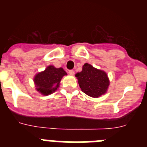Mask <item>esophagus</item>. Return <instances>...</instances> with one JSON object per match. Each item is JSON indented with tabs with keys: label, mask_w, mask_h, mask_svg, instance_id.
<instances>
[{
	"label": "esophagus",
	"mask_w": 147,
	"mask_h": 147,
	"mask_svg": "<svg viewBox=\"0 0 147 147\" xmlns=\"http://www.w3.org/2000/svg\"><path fill=\"white\" fill-rule=\"evenodd\" d=\"M69 72V74L70 75H75V71H74V70H69V72Z\"/></svg>",
	"instance_id": "34e87169"
}]
</instances>
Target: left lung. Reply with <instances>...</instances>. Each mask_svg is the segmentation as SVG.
Returning <instances> with one entry per match:
<instances>
[{
  "label": "left lung",
  "instance_id": "1",
  "mask_svg": "<svg viewBox=\"0 0 147 147\" xmlns=\"http://www.w3.org/2000/svg\"><path fill=\"white\" fill-rule=\"evenodd\" d=\"M81 90L88 96L97 98L106 94L109 85V79L105 71L85 63L80 72L75 75Z\"/></svg>",
  "mask_w": 147,
  "mask_h": 147
}]
</instances>
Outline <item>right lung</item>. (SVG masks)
Listing matches in <instances>:
<instances>
[{
	"mask_svg": "<svg viewBox=\"0 0 147 147\" xmlns=\"http://www.w3.org/2000/svg\"><path fill=\"white\" fill-rule=\"evenodd\" d=\"M67 75L63 68H56L53 65H49L45 70L38 72L34 77L35 90L44 96L53 94L60 87L63 76Z\"/></svg>",
	"mask_w": 147,
	"mask_h": 147,
	"instance_id": "right-lung-1",
	"label": "right lung"
}]
</instances>
